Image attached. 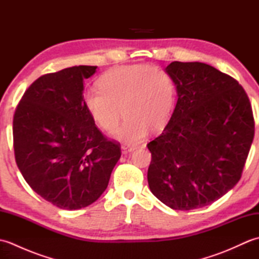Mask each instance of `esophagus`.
<instances>
[{
    "instance_id": "34e87169",
    "label": "esophagus",
    "mask_w": 259,
    "mask_h": 259,
    "mask_svg": "<svg viewBox=\"0 0 259 259\" xmlns=\"http://www.w3.org/2000/svg\"><path fill=\"white\" fill-rule=\"evenodd\" d=\"M121 149H122L123 153H128V152L134 151L136 149V147L135 146H130L128 144H122V145H121Z\"/></svg>"
}]
</instances>
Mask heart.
Instances as JSON below:
<instances>
[{"label": "heart", "mask_w": 259, "mask_h": 259, "mask_svg": "<svg viewBox=\"0 0 259 259\" xmlns=\"http://www.w3.org/2000/svg\"><path fill=\"white\" fill-rule=\"evenodd\" d=\"M100 87L88 88L84 103L93 120L103 130L114 131L118 140L137 145L153 130L166 125L174 111L177 87L167 70L149 64L117 68L104 74Z\"/></svg>", "instance_id": "obj_1"}]
</instances>
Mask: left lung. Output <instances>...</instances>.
Segmentation results:
<instances>
[{
	"mask_svg": "<svg viewBox=\"0 0 259 259\" xmlns=\"http://www.w3.org/2000/svg\"><path fill=\"white\" fill-rule=\"evenodd\" d=\"M178 92L174 113L151 152L148 184L175 210L218 200L238 183L255 135L252 109L237 80L201 62L166 68Z\"/></svg>",
	"mask_w": 259,
	"mask_h": 259,
	"instance_id": "left-lung-1",
	"label": "left lung"
}]
</instances>
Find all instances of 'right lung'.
<instances>
[{
	"label": "right lung",
	"instance_id": "add662e5",
	"mask_svg": "<svg viewBox=\"0 0 259 259\" xmlns=\"http://www.w3.org/2000/svg\"><path fill=\"white\" fill-rule=\"evenodd\" d=\"M97 67L47 73L27 88L13 117L15 161L43 199L61 209L91 205L107 189L121 156L88 111L83 80Z\"/></svg>",
	"mask_w": 259,
	"mask_h": 259
}]
</instances>
